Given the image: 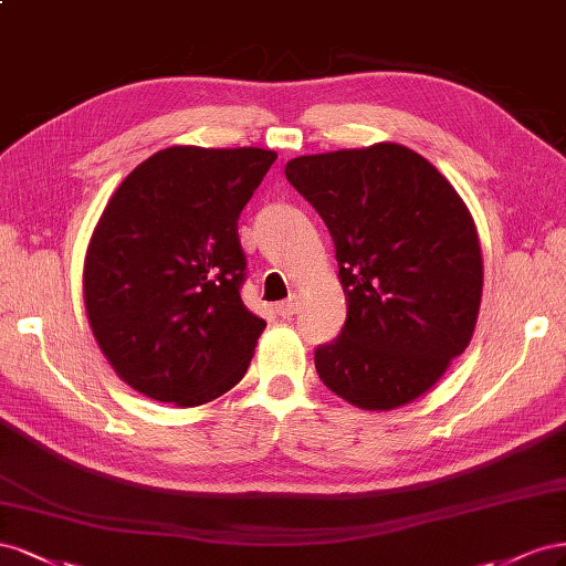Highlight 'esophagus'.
Listing matches in <instances>:
<instances>
[{
	"mask_svg": "<svg viewBox=\"0 0 566 566\" xmlns=\"http://www.w3.org/2000/svg\"><path fill=\"white\" fill-rule=\"evenodd\" d=\"M296 311H298V298H296V296H289L286 301L277 303V313H280V317H284V319L294 317Z\"/></svg>",
	"mask_w": 566,
	"mask_h": 566,
	"instance_id": "esophagus-1",
	"label": "esophagus"
}]
</instances>
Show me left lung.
Segmentation results:
<instances>
[{
  "instance_id": "8db88e82",
  "label": "left lung",
  "mask_w": 566,
  "mask_h": 566,
  "mask_svg": "<svg viewBox=\"0 0 566 566\" xmlns=\"http://www.w3.org/2000/svg\"><path fill=\"white\" fill-rule=\"evenodd\" d=\"M284 175L325 220L348 303L342 334L315 350L322 384L363 410L408 406L472 342L483 263L470 211L391 142L298 156Z\"/></svg>"
}]
</instances>
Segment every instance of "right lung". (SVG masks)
I'll use <instances>...</instances> for the list:
<instances>
[{
    "label": "right lung",
    "mask_w": 566,
    "mask_h": 566,
    "mask_svg": "<svg viewBox=\"0 0 566 566\" xmlns=\"http://www.w3.org/2000/svg\"><path fill=\"white\" fill-rule=\"evenodd\" d=\"M270 149L170 147L113 191L92 232L83 294L92 334L135 391L180 408L228 394L265 329L239 296V213Z\"/></svg>",
    "instance_id": "1"
}]
</instances>
